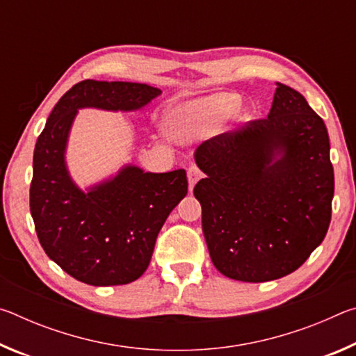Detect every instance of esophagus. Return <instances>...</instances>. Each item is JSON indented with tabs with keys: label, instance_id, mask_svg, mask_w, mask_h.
I'll use <instances>...</instances> for the list:
<instances>
[{
	"label": "esophagus",
	"instance_id": "34e87169",
	"mask_svg": "<svg viewBox=\"0 0 356 356\" xmlns=\"http://www.w3.org/2000/svg\"><path fill=\"white\" fill-rule=\"evenodd\" d=\"M201 176H202V172H201V170H200V168H197L196 165H191V166L188 168V172H186V177H188L190 188H193V186H195V184L197 182V180L201 179Z\"/></svg>",
	"mask_w": 356,
	"mask_h": 356
}]
</instances>
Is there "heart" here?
Masks as SVG:
<instances>
[{"label": "heart", "instance_id": "heart-1", "mask_svg": "<svg viewBox=\"0 0 356 356\" xmlns=\"http://www.w3.org/2000/svg\"><path fill=\"white\" fill-rule=\"evenodd\" d=\"M242 99L232 92H215L206 97L185 102L168 110L165 125L170 135L176 138H190L207 131L215 124L231 116L236 120H245L248 114L240 111Z\"/></svg>", "mask_w": 356, "mask_h": 356}]
</instances>
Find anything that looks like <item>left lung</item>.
<instances>
[{"instance_id":"obj_1","label":"left lung","mask_w":356,"mask_h":356,"mask_svg":"<svg viewBox=\"0 0 356 356\" xmlns=\"http://www.w3.org/2000/svg\"><path fill=\"white\" fill-rule=\"evenodd\" d=\"M195 161L202 232L227 278L264 282L305 264L327 236L334 195L323 120L295 89L276 83L267 119L204 141Z\"/></svg>"}]
</instances>
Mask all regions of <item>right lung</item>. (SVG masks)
<instances>
[{
	"label": "right lung",
	"mask_w": 356,
	"mask_h": 356,
	"mask_svg": "<svg viewBox=\"0 0 356 356\" xmlns=\"http://www.w3.org/2000/svg\"><path fill=\"white\" fill-rule=\"evenodd\" d=\"M160 94L144 83L84 80L59 99L35 143L29 207L39 242L53 262L86 284L119 286L140 278L188 182L185 170L146 172L127 163L80 188L65 161L72 125L84 108L140 111Z\"/></svg>",
	"instance_id": "1"
}]
</instances>
